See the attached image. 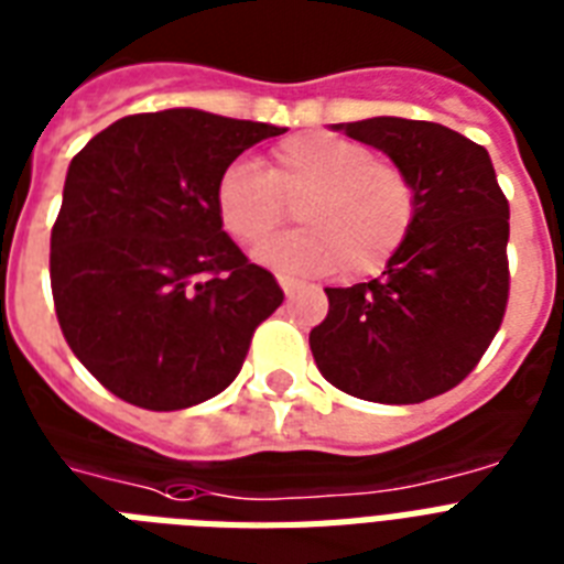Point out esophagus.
I'll list each match as a JSON object with an SVG mask.
<instances>
[{
  "instance_id": "esophagus-1",
  "label": "esophagus",
  "mask_w": 564,
  "mask_h": 564,
  "mask_svg": "<svg viewBox=\"0 0 564 564\" xmlns=\"http://www.w3.org/2000/svg\"><path fill=\"white\" fill-rule=\"evenodd\" d=\"M303 285V282H300V279H294V276H279V288H282V291H285L288 296L294 294L296 288Z\"/></svg>"
}]
</instances>
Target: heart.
Masks as SVG:
<instances>
[{"mask_svg":"<svg viewBox=\"0 0 564 564\" xmlns=\"http://www.w3.org/2000/svg\"><path fill=\"white\" fill-rule=\"evenodd\" d=\"M288 204L303 229L256 250V261L282 273L349 279L376 276L408 241L416 186L395 162L337 133H296L270 151L268 171L229 162L215 183V215L232 241L253 247L282 227Z\"/></svg>","mask_w":564,"mask_h":564,"instance_id":"1","label":"heart"}]
</instances>
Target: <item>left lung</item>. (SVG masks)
Masks as SVG:
<instances>
[{
	"mask_svg": "<svg viewBox=\"0 0 564 564\" xmlns=\"http://www.w3.org/2000/svg\"><path fill=\"white\" fill-rule=\"evenodd\" d=\"M384 151L416 186V218L384 273L326 288L311 328L317 369L337 390L381 404H419L477 367L510 300V204L484 145L436 121L335 124Z\"/></svg>",
	"mask_w": 564,
	"mask_h": 564,
	"instance_id": "1",
	"label": "left lung"
}]
</instances>
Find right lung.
I'll list each match as a JSON object with an SVG mask.
<instances>
[{"label":"right lung","instance_id":"add662e5","mask_svg":"<svg viewBox=\"0 0 564 564\" xmlns=\"http://www.w3.org/2000/svg\"><path fill=\"white\" fill-rule=\"evenodd\" d=\"M279 133L177 107L112 121L72 156L48 256L54 311L112 395L183 410L236 381L285 294L224 232L215 183Z\"/></svg>","mask_w":564,"mask_h":564}]
</instances>
